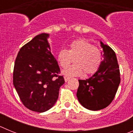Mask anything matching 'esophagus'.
Instances as JSON below:
<instances>
[{"label": "esophagus", "mask_w": 133, "mask_h": 133, "mask_svg": "<svg viewBox=\"0 0 133 133\" xmlns=\"http://www.w3.org/2000/svg\"><path fill=\"white\" fill-rule=\"evenodd\" d=\"M64 81H65V82H67V81H69V80H70V78L69 77H67V76H64Z\"/></svg>", "instance_id": "1"}]
</instances>
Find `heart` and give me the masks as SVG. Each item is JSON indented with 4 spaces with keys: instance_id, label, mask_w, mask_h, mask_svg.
Instances as JSON below:
<instances>
[{
    "instance_id": "1",
    "label": "heart",
    "mask_w": 133,
    "mask_h": 133,
    "mask_svg": "<svg viewBox=\"0 0 133 133\" xmlns=\"http://www.w3.org/2000/svg\"><path fill=\"white\" fill-rule=\"evenodd\" d=\"M99 49L84 39L73 41L68 50L62 49L57 54V61L62 68H66L73 59L74 64L65 69L63 73L69 76L90 75L98 70L101 63Z\"/></svg>"
}]
</instances>
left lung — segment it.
<instances>
[{
	"instance_id": "8db88e82",
	"label": "left lung",
	"mask_w": 133,
	"mask_h": 133,
	"mask_svg": "<svg viewBox=\"0 0 133 133\" xmlns=\"http://www.w3.org/2000/svg\"><path fill=\"white\" fill-rule=\"evenodd\" d=\"M103 60L100 67L90 78L78 80L77 97L86 109L98 110L112 103L121 82L120 70L115 51L101 42Z\"/></svg>"
}]
</instances>
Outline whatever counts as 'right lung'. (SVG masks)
I'll use <instances>...</instances> for the list:
<instances>
[{"mask_svg":"<svg viewBox=\"0 0 133 133\" xmlns=\"http://www.w3.org/2000/svg\"><path fill=\"white\" fill-rule=\"evenodd\" d=\"M49 35L36 36L20 49L13 70V84L24 106L43 112L54 106L64 83L58 63L51 54Z\"/></svg>","mask_w":133,"mask_h":133,"instance_id":"1","label":"right lung"}]
</instances>
